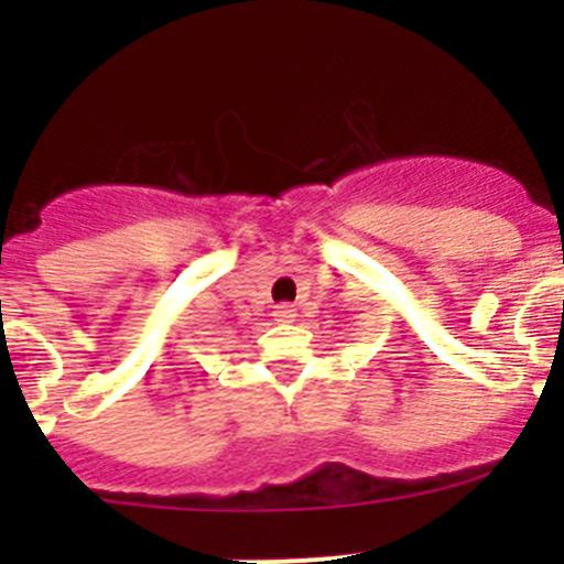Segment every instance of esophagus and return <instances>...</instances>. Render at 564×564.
<instances>
[{
  "instance_id": "esophagus-1",
  "label": "esophagus",
  "mask_w": 564,
  "mask_h": 564,
  "mask_svg": "<svg viewBox=\"0 0 564 564\" xmlns=\"http://www.w3.org/2000/svg\"><path fill=\"white\" fill-rule=\"evenodd\" d=\"M272 316H275V322H281V324H292L294 318H297V311H294L289 303H281V305H275Z\"/></svg>"
}]
</instances>
